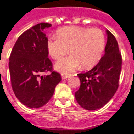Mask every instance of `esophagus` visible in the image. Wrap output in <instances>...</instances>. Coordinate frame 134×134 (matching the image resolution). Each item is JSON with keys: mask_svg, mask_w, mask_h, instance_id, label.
I'll return each instance as SVG.
<instances>
[{"mask_svg": "<svg viewBox=\"0 0 134 134\" xmlns=\"http://www.w3.org/2000/svg\"><path fill=\"white\" fill-rule=\"evenodd\" d=\"M61 77H62V79L64 80V79H66V78H68L69 77V75H66V74H61Z\"/></svg>", "mask_w": 134, "mask_h": 134, "instance_id": "obj_1", "label": "esophagus"}]
</instances>
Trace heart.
<instances>
[{
	"mask_svg": "<svg viewBox=\"0 0 134 134\" xmlns=\"http://www.w3.org/2000/svg\"><path fill=\"white\" fill-rule=\"evenodd\" d=\"M105 38L99 29L69 26L57 31V39H49L47 49L54 60H59L69 50V57L59 61L55 69L69 74L80 64L84 69L95 66L100 60L105 48Z\"/></svg>",
	"mask_w": 134,
	"mask_h": 134,
	"instance_id": "1",
	"label": "heart"
}]
</instances>
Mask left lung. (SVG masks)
<instances>
[{
  "mask_svg": "<svg viewBox=\"0 0 134 134\" xmlns=\"http://www.w3.org/2000/svg\"><path fill=\"white\" fill-rule=\"evenodd\" d=\"M105 54L96 66L86 73L77 75L81 86L75 97L84 109L93 111L104 106L118 87L122 59L115 36L106 30Z\"/></svg>",
  "mask_w": 134,
  "mask_h": 134,
  "instance_id": "left-lung-1",
  "label": "left lung"
}]
</instances>
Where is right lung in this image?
<instances>
[{
    "label": "right lung",
    "mask_w": 134,
    "mask_h": 134,
    "mask_svg": "<svg viewBox=\"0 0 134 134\" xmlns=\"http://www.w3.org/2000/svg\"><path fill=\"white\" fill-rule=\"evenodd\" d=\"M50 26V23H41L23 32L17 39L9 59L13 92L22 103L31 109L47 103L61 81L60 75L52 71L53 65L48 58V40L44 30ZM46 71L51 73L40 75Z\"/></svg>",
    "instance_id": "right-lung-1"
}]
</instances>
